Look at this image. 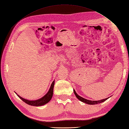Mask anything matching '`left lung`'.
<instances>
[{"instance_id":"8db88e82","label":"left lung","mask_w":129,"mask_h":129,"mask_svg":"<svg viewBox=\"0 0 129 129\" xmlns=\"http://www.w3.org/2000/svg\"><path fill=\"white\" fill-rule=\"evenodd\" d=\"M74 91V93L75 94V96H76L77 97V99L78 100H79L80 101L83 102H84L86 103V104H89V105H96V104H99V103H102L103 102L105 101L106 100H107L109 97H108V98L107 99H103V100H99V101H90V100H86L85 99H84L83 98V97H81V96H79L78 95V94L76 93V92H75V91L74 90H73Z\"/></svg>"}]
</instances>
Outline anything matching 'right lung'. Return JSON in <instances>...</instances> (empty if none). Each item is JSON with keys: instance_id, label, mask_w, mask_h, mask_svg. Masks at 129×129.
<instances>
[{"instance_id": "right-lung-1", "label": "right lung", "mask_w": 129, "mask_h": 129, "mask_svg": "<svg viewBox=\"0 0 129 129\" xmlns=\"http://www.w3.org/2000/svg\"><path fill=\"white\" fill-rule=\"evenodd\" d=\"M54 84H55V81H53V82L51 85V86H50V89L49 90V91L48 92V93H47L44 96H43L42 98H41L39 100H36V101H29V100L23 99L22 97H21L19 95H17L19 97L23 102L26 103L28 105H30V106H43L44 105H45L46 103H48L50 100H51L53 95V89H54Z\"/></svg>"}]
</instances>
